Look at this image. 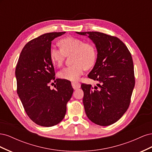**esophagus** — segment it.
<instances>
[{"mask_svg":"<svg viewBox=\"0 0 152 152\" xmlns=\"http://www.w3.org/2000/svg\"><path fill=\"white\" fill-rule=\"evenodd\" d=\"M72 86L73 87V88L74 89H77L80 87V84L79 83V82H72Z\"/></svg>","mask_w":152,"mask_h":152,"instance_id":"obj_1","label":"esophagus"}]
</instances>
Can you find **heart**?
Wrapping results in <instances>:
<instances>
[{
  "mask_svg": "<svg viewBox=\"0 0 152 152\" xmlns=\"http://www.w3.org/2000/svg\"><path fill=\"white\" fill-rule=\"evenodd\" d=\"M60 49H51L50 59L54 65L61 67L64 63L65 56L72 53L73 65L63 68L58 73L62 79L75 81L84 73L85 69L93 66L97 58V53L93 44L84 42L83 40L73 37H67L58 42Z\"/></svg>",
  "mask_w": 152,
  "mask_h": 152,
  "instance_id": "b5f03b06",
  "label": "heart"
}]
</instances>
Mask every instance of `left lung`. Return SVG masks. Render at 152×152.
I'll return each mask as SVG.
<instances>
[{
  "instance_id": "1",
  "label": "left lung",
  "mask_w": 152,
  "mask_h": 152,
  "mask_svg": "<svg viewBox=\"0 0 152 152\" xmlns=\"http://www.w3.org/2000/svg\"><path fill=\"white\" fill-rule=\"evenodd\" d=\"M77 33L89 34L98 50L97 60L88 77L101 84H98L99 87L81 85L86 113L94 124L110 126L118 121L129 107L135 85L131 53L115 36L98 31Z\"/></svg>"
}]
</instances>
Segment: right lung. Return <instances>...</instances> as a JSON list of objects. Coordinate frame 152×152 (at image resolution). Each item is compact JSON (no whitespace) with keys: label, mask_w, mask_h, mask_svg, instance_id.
I'll list each match as a JSON object with an SVG mask.
<instances>
[{"label":"right lung","mask_w":152,"mask_h":152,"mask_svg":"<svg viewBox=\"0 0 152 152\" xmlns=\"http://www.w3.org/2000/svg\"><path fill=\"white\" fill-rule=\"evenodd\" d=\"M65 33L50 32L31 40L16 65L17 93L27 115L40 126H54L63 120L73 92L68 80L55 79L49 56L52 40ZM53 81L55 89L51 90Z\"/></svg>","instance_id":"obj_1"}]
</instances>
